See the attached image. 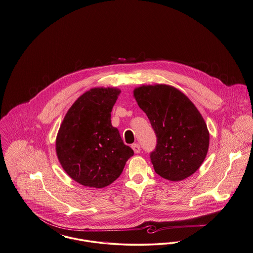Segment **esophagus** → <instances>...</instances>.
<instances>
[{
  "label": "esophagus",
  "mask_w": 253,
  "mask_h": 253,
  "mask_svg": "<svg viewBox=\"0 0 253 253\" xmlns=\"http://www.w3.org/2000/svg\"><path fill=\"white\" fill-rule=\"evenodd\" d=\"M132 148L135 154H139L140 151H141L140 145L138 144V143H133V144H132Z\"/></svg>",
  "instance_id": "34e87169"
}]
</instances>
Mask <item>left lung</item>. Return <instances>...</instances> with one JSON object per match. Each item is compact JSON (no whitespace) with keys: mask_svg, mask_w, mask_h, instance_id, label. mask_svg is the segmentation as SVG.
Masks as SVG:
<instances>
[{"mask_svg":"<svg viewBox=\"0 0 253 253\" xmlns=\"http://www.w3.org/2000/svg\"><path fill=\"white\" fill-rule=\"evenodd\" d=\"M151 122L157 145L150 153L158 175L180 181L194 173L207 156L210 133L193 102L174 87L149 85L133 92Z\"/></svg>","mask_w":253,"mask_h":253,"instance_id":"left-lung-1","label":"left lung"}]
</instances>
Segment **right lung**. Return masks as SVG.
I'll list each match as a JSON object with an SVG mask.
<instances>
[{
	"label": "right lung",
	"instance_id": "obj_1",
	"mask_svg": "<svg viewBox=\"0 0 253 253\" xmlns=\"http://www.w3.org/2000/svg\"><path fill=\"white\" fill-rule=\"evenodd\" d=\"M120 90L94 88L80 96L68 110L57 135L56 151L67 174L78 183L100 189L113 183L133 156L111 112Z\"/></svg>",
	"mask_w": 253,
	"mask_h": 253
}]
</instances>
